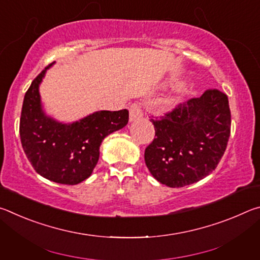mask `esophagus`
I'll use <instances>...</instances> for the list:
<instances>
[{
  "mask_svg": "<svg viewBox=\"0 0 260 260\" xmlns=\"http://www.w3.org/2000/svg\"><path fill=\"white\" fill-rule=\"evenodd\" d=\"M142 116H143V112L140 105L138 103L132 104L129 107V121L132 122V121L139 120Z\"/></svg>",
  "mask_w": 260,
  "mask_h": 260,
  "instance_id": "34e87169",
  "label": "esophagus"
}]
</instances>
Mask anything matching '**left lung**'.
Returning a JSON list of instances; mask_svg holds the SVG:
<instances>
[{"label": "left lung", "mask_w": 260, "mask_h": 260, "mask_svg": "<svg viewBox=\"0 0 260 260\" xmlns=\"http://www.w3.org/2000/svg\"><path fill=\"white\" fill-rule=\"evenodd\" d=\"M151 121L156 134L144 151L148 170L167 187L188 186L212 172L226 150L231 134L228 98L209 89Z\"/></svg>", "instance_id": "left-lung-1"}]
</instances>
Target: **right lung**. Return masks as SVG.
<instances>
[{
    "label": "right lung",
    "mask_w": 260,
    "mask_h": 260,
    "mask_svg": "<svg viewBox=\"0 0 260 260\" xmlns=\"http://www.w3.org/2000/svg\"><path fill=\"white\" fill-rule=\"evenodd\" d=\"M52 64L34 79L25 94L19 124L21 146L41 177L56 183L78 184L93 173L102 141L127 125L128 111L102 110L73 122L48 116L39 88Z\"/></svg>",
    "instance_id": "obj_1"
}]
</instances>
